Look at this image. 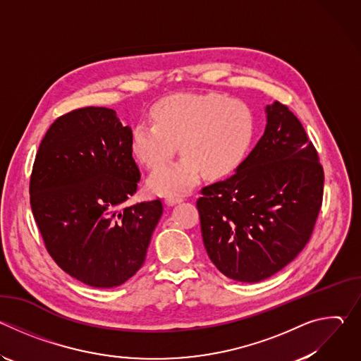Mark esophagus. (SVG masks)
Here are the masks:
<instances>
[{"instance_id": "1", "label": "esophagus", "mask_w": 361, "mask_h": 361, "mask_svg": "<svg viewBox=\"0 0 361 361\" xmlns=\"http://www.w3.org/2000/svg\"><path fill=\"white\" fill-rule=\"evenodd\" d=\"M166 201L169 202V204H176V202H180V201H183V195H178V194H173V195H167V198H166Z\"/></svg>"}]
</instances>
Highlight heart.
Masks as SVG:
<instances>
[{
    "label": "heart",
    "mask_w": 361,
    "mask_h": 361,
    "mask_svg": "<svg viewBox=\"0 0 361 361\" xmlns=\"http://www.w3.org/2000/svg\"><path fill=\"white\" fill-rule=\"evenodd\" d=\"M154 124L138 123L131 131L137 159L149 170L166 166L178 149L185 156L149 178L160 194L188 190L201 171L209 178L233 173L251 145L254 120L240 101L217 92L174 94L152 107Z\"/></svg>",
    "instance_id": "1"
}]
</instances>
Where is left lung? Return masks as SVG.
<instances>
[{"mask_svg": "<svg viewBox=\"0 0 361 361\" xmlns=\"http://www.w3.org/2000/svg\"><path fill=\"white\" fill-rule=\"evenodd\" d=\"M263 137L228 178L200 190L204 247L227 277L257 283L312 238L324 190L319 154L286 104L267 106Z\"/></svg>", "mask_w": 361, "mask_h": 361, "instance_id": "8db88e82", "label": "left lung"}]
</instances>
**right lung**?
I'll use <instances>...</instances> for the list:
<instances>
[{
  "instance_id": "right-lung-1",
  "label": "right lung",
  "mask_w": 361,
  "mask_h": 361,
  "mask_svg": "<svg viewBox=\"0 0 361 361\" xmlns=\"http://www.w3.org/2000/svg\"><path fill=\"white\" fill-rule=\"evenodd\" d=\"M131 128L114 110L85 107L47 130L30 177V204L44 245L78 281L117 287L144 264L160 198L126 204L137 191Z\"/></svg>"
}]
</instances>
